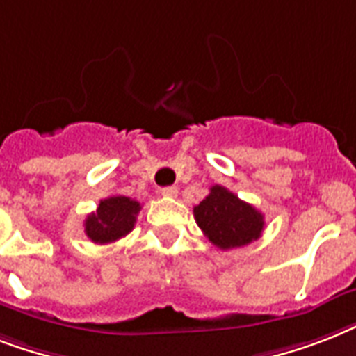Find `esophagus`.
<instances>
[{
	"mask_svg": "<svg viewBox=\"0 0 356 356\" xmlns=\"http://www.w3.org/2000/svg\"><path fill=\"white\" fill-rule=\"evenodd\" d=\"M161 194L164 195V197H177L179 190L177 186H164V188L161 190Z\"/></svg>",
	"mask_w": 356,
	"mask_h": 356,
	"instance_id": "34e87169",
	"label": "esophagus"
}]
</instances>
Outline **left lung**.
<instances>
[{
  "label": "left lung",
  "mask_w": 356,
  "mask_h": 356,
  "mask_svg": "<svg viewBox=\"0 0 356 356\" xmlns=\"http://www.w3.org/2000/svg\"><path fill=\"white\" fill-rule=\"evenodd\" d=\"M194 218L203 234L220 249L248 245L264 231V216L220 184L194 207Z\"/></svg>",
  "instance_id": "8db88e82"
}]
</instances>
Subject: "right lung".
Listing matches in <instances>:
<instances>
[{"mask_svg":"<svg viewBox=\"0 0 356 356\" xmlns=\"http://www.w3.org/2000/svg\"><path fill=\"white\" fill-rule=\"evenodd\" d=\"M140 203L125 195H111L99 201L97 211L85 220V233L94 243H111L133 231Z\"/></svg>","mask_w":356,"mask_h":356,"instance_id":"right-lung-1","label":"right lung"}]
</instances>
